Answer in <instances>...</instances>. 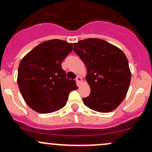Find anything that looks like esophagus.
<instances>
[{
	"label": "esophagus",
	"mask_w": 152,
	"mask_h": 152,
	"mask_svg": "<svg viewBox=\"0 0 152 152\" xmlns=\"http://www.w3.org/2000/svg\"><path fill=\"white\" fill-rule=\"evenodd\" d=\"M76 82H78V84L81 83V82H82V79L80 77V76H77V77H76Z\"/></svg>",
	"instance_id": "34e87169"
}]
</instances>
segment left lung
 I'll use <instances>...</instances> for the list:
<instances>
[{"label":"left lung","mask_w":152,"mask_h":152,"mask_svg":"<svg viewBox=\"0 0 152 152\" xmlns=\"http://www.w3.org/2000/svg\"><path fill=\"white\" fill-rule=\"evenodd\" d=\"M73 50L87 67L90 94L84 104L99 113H110L121 104L128 92L131 71L128 59L118 47L98 38L73 43Z\"/></svg>","instance_id":"left-lung-1"}]
</instances>
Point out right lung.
I'll return each mask as SVG.
<instances>
[{
  "label": "right lung",
  "instance_id": "add662e5",
  "mask_svg": "<svg viewBox=\"0 0 152 152\" xmlns=\"http://www.w3.org/2000/svg\"><path fill=\"white\" fill-rule=\"evenodd\" d=\"M72 50V43L50 39L39 44L21 59L18 85L33 110L44 114L57 111L66 104L70 92L78 89L62 68V62Z\"/></svg>",
  "mask_w": 152,
  "mask_h": 152
}]
</instances>
